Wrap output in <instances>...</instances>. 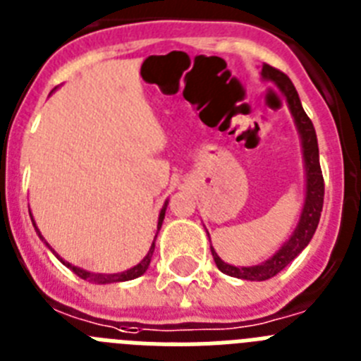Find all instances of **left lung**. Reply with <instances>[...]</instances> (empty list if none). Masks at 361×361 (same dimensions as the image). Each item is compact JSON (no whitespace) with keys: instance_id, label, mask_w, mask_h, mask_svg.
Wrapping results in <instances>:
<instances>
[{"instance_id":"8db88e82","label":"left lung","mask_w":361,"mask_h":361,"mask_svg":"<svg viewBox=\"0 0 361 361\" xmlns=\"http://www.w3.org/2000/svg\"><path fill=\"white\" fill-rule=\"evenodd\" d=\"M262 78L267 81H272L280 92L283 94L287 106H289L290 116H293L296 130L300 134V142H302V154H303V167H305V200H303V209L300 219H298L296 228L293 231L290 238L285 241L280 249L276 250L274 255L265 262L258 265H250V267H236L231 263H225L219 258L218 252L212 249V258L216 262V267L224 274L234 276L240 280L250 281H265L272 276H276L280 271H283L294 258H296L312 240L316 233V227L319 224V216H322V207H324V176H322V169H319V150L318 140H316V130L309 116L303 111L300 96L294 89L293 81L285 76L283 72L271 65H262ZM209 234V233H207ZM211 240V236H209Z\"/></svg>"}]
</instances>
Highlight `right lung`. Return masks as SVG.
<instances>
[{
	"mask_svg": "<svg viewBox=\"0 0 361 361\" xmlns=\"http://www.w3.org/2000/svg\"><path fill=\"white\" fill-rule=\"evenodd\" d=\"M167 205H169V200H165V203H163V207H161V211H159V218H158V231H159V228H161L163 218H165V211H167ZM29 212H30V211H29ZM30 218H32V216H30ZM32 224H34V218H32ZM34 228H36L37 236L42 238L43 243H45V245L49 247L50 250H52V255H54L56 258L59 259V262L63 263L65 267L71 269V271L74 272V274H78V276H80V278H83V280L90 281V283H99V285L118 283V281H128V280H134V278H137V276H142L143 272H145L147 269H149L150 259H152V255H154L156 238H158V233H156L154 241H152V245H150L149 252H147L145 258H143L142 262L137 263V265H134V267H130V269H128V271H123V272H114V274H99V272H90V271H85V269H80V267H76V265H72V263L65 262V259L61 258V256H59L58 252H56V250L49 245V243H47L45 238H43V236H42V233H39V228L36 227V224H34Z\"/></svg>",
	"mask_w": 361,
	"mask_h": 361,
	"instance_id": "add662e5",
	"label": "right lung"
}]
</instances>
